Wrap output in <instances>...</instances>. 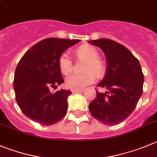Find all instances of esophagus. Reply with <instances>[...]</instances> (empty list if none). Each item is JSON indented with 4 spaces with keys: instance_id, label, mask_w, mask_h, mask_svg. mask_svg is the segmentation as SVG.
<instances>
[{
    "instance_id": "1",
    "label": "esophagus",
    "mask_w": 157,
    "mask_h": 157,
    "mask_svg": "<svg viewBox=\"0 0 157 157\" xmlns=\"http://www.w3.org/2000/svg\"><path fill=\"white\" fill-rule=\"evenodd\" d=\"M83 90L81 89V90H72V92L73 93H80V92H83Z\"/></svg>"
}]
</instances>
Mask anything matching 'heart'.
Instances as JSON below:
<instances>
[{
	"instance_id": "obj_1",
	"label": "heart",
	"mask_w": 157,
	"mask_h": 157,
	"mask_svg": "<svg viewBox=\"0 0 157 157\" xmlns=\"http://www.w3.org/2000/svg\"><path fill=\"white\" fill-rule=\"evenodd\" d=\"M79 58L84 59L87 63L84 67V74H71L67 76L65 83L67 87L73 90H81L86 86L94 83L95 75L102 77L106 71V66L99 58V52L95 47L90 45H81L77 49ZM73 63L67 52H64L59 59V67L63 74H69L72 70Z\"/></svg>"
}]
</instances>
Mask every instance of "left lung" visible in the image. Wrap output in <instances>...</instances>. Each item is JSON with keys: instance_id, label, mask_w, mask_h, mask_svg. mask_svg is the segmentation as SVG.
<instances>
[{"instance_id": "8db88e82", "label": "left lung", "mask_w": 157, "mask_h": 157, "mask_svg": "<svg viewBox=\"0 0 157 157\" xmlns=\"http://www.w3.org/2000/svg\"><path fill=\"white\" fill-rule=\"evenodd\" d=\"M89 43L100 47L106 56V74L98 87L108 90L105 94L97 92L89 110L105 125L118 124L131 115L143 94L141 66L126 47L112 39H100Z\"/></svg>"}]
</instances>
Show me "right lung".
I'll list each match as a JSON object with an SVG mask.
<instances>
[{
	"instance_id": "obj_1",
	"label": "right lung",
	"mask_w": 157,
	"mask_h": 157,
	"mask_svg": "<svg viewBox=\"0 0 157 157\" xmlns=\"http://www.w3.org/2000/svg\"><path fill=\"white\" fill-rule=\"evenodd\" d=\"M80 39L48 38L30 48L19 61L14 77L15 99L21 112L41 125L60 121L67 112L70 90L51 93L49 88L64 82L59 59Z\"/></svg>"
}]
</instances>
